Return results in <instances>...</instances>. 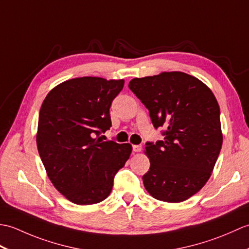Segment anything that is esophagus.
Returning <instances> with one entry per match:
<instances>
[{"label":"esophagus","instance_id":"obj_1","mask_svg":"<svg viewBox=\"0 0 249 249\" xmlns=\"http://www.w3.org/2000/svg\"><path fill=\"white\" fill-rule=\"evenodd\" d=\"M133 150H134V152H141V150H142V146L141 145H133Z\"/></svg>","mask_w":249,"mask_h":249}]
</instances>
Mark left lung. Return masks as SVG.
<instances>
[{
	"instance_id": "8db88e82",
	"label": "left lung",
	"mask_w": 249,
	"mask_h": 249,
	"mask_svg": "<svg viewBox=\"0 0 249 249\" xmlns=\"http://www.w3.org/2000/svg\"><path fill=\"white\" fill-rule=\"evenodd\" d=\"M128 87L154 127L167 128L162 141L146 143L145 189L165 202L187 200L209 181L223 144L217 100L206 84L182 71L134 78Z\"/></svg>"
}]
</instances>
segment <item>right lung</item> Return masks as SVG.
I'll use <instances>...</instances> for the list:
<instances>
[{
    "instance_id": "1",
    "label": "right lung",
    "mask_w": 249,
    "mask_h": 249,
    "mask_svg": "<svg viewBox=\"0 0 249 249\" xmlns=\"http://www.w3.org/2000/svg\"><path fill=\"white\" fill-rule=\"evenodd\" d=\"M123 87V79L73 78L57 84L41 104L37 149L51 183L72 203L107 198L131 154V144L98 137L110 128V106Z\"/></svg>"
}]
</instances>
